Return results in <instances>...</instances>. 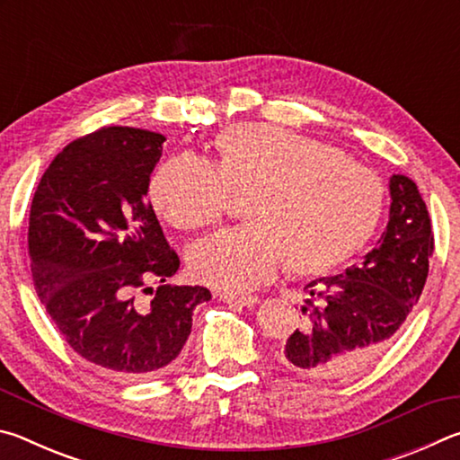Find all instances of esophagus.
I'll list each match as a JSON object with an SVG mask.
<instances>
[{
    "instance_id": "obj_1",
    "label": "esophagus",
    "mask_w": 460,
    "mask_h": 460,
    "mask_svg": "<svg viewBox=\"0 0 460 460\" xmlns=\"http://www.w3.org/2000/svg\"><path fill=\"white\" fill-rule=\"evenodd\" d=\"M219 298L223 300V302H227V305H231V306H253V305H258L260 302V298L258 296H235V294H221Z\"/></svg>"
}]
</instances>
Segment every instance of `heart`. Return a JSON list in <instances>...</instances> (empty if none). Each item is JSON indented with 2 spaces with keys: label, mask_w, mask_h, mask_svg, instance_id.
Instances as JSON below:
<instances>
[{
  "label": "heart",
  "mask_w": 460,
  "mask_h": 460,
  "mask_svg": "<svg viewBox=\"0 0 460 460\" xmlns=\"http://www.w3.org/2000/svg\"><path fill=\"white\" fill-rule=\"evenodd\" d=\"M215 160L176 155L155 168L150 200L176 229L219 223L231 194L247 225L215 233L189 253L190 274L247 292L276 274L321 276L353 258L385 213V184L339 147L296 131L243 123L213 139Z\"/></svg>",
  "instance_id": "heart-1"
}]
</instances>
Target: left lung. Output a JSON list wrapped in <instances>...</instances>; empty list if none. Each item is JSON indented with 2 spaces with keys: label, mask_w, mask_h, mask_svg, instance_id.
<instances>
[{
  "label": "left lung",
  "mask_w": 460,
  "mask_h": 460,
  "mask_svg": "<svg viewBox=\"0 0 460 460\" xmlns=\"http://www.w3.org/2000/svg\"><path fill=\"white\" fill-rule=\"evenodd\" d=\"M389 223L361 266L306 284L302 324L279 351L288 369L316 379L353 376L379 357L420 300L434 233L416 182L389 181Z\"/></svg>",
  "instance_id": "8db88e82"
}]
</instances>
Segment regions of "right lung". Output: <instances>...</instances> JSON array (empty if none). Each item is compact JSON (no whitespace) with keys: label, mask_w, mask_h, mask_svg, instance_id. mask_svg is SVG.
<instances>
[{"label":"right lung","mask_w":460,"mask_h":460,"mask_svg":"<svg viewBox=\"0 0 460 460\" xmlns=\"http://www.w3.org/2000/svg\"><path fill=\"white\" fill-rule=\"evenodd\" d=\"M166 137L101 128L50 162L30 207L28 253L38 298L71 349L123 379L164 373L211 300L202 286L164 284L181 268L147 200ZM160 279L152 301L137 298Z\"/></svg>","instance_id":"add662e5"}]
</instances>
